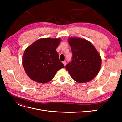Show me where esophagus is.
Returning a JSON list of instances; mask_svg holds the SVG:
<instances>
[{
	"mask_svg": "<svg viewBox=\"0 0 122 122\" xmlns=\"http://www.w3.org/2000/svg\"><path fill=\"white\" fill-rule=\"evenodd\" d=\"M62 63H63V64H64V66H65L66 65V64H67V62H66V61H62Z\"/></svg>",
	"mask_w": 122,
	"mask_h": 122,
	"instance_id": "esophagus-1",
	"label": "esophagus"
}]
</instances>
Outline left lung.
<instances>
[{
	"label": "left lung",
	"instance_id": "obj_1",
	"mask_svg": "<svg viewBox=\"0 0 122 122\" xmlns=\"http://www.w3.org/2000/svg\"><path fill=\"white\" fill-rule=\"evenodd\" d=\"M68 41L73 56L72 61L66 66V69L77 82L90 81L100 70V55L93 44L86 39L71 37Z\"/></svg>",
	"mask_w": 122,
	"mask_h": 122
}]
</instances>
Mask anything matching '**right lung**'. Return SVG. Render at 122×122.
I'll list each match as a JSON object with an SVG mask.
<instances>
[{
	"mask_svg": "<svg viewBox=\"0 0 122 122\" xmlns=\"http://www.w3.org/2000/svg\"><path fill=\"white\" fill-rule=\"evenodd\" d=\"M60 38H42L25 50L22 64L26 73L35 82L45 83L52 80L64 65L59 60L56 49Z\"/></svg>",
	"mask_w": 122,
	"mask_h": 122,
	"instance_id": "add662e5",
	"label": "right lung"
}]
</instances>
